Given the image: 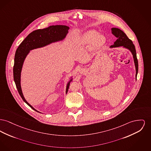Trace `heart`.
<instances>
[{
	"instance_id": "b5f03b06",
	"label": "heart",
	"mask_w": 151,
	"mask_h": 151,
	"mask_svg": "<svg viewBox=\"0 0 151 151\" xmlns=\"http://www.w3.org/2000/svg\"><path fill=\"white\" fill-rule=\"evenodd\" d=\"M95 30H90L87 32L82 37V41L84 44L93 43L96 47H99L104 45L106 42V37L103 35H98Z\"/></svg>"
}]
</instances>
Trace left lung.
<instances>
[{
    "instance_id": "obj_1",
    "label": "left lung",
    "mask_w": 151,
    "mask_h": 151,
    "mask_svg": "<svg viewBox=\"0 0 151 151\" xmlns=\"http://www.w3.org/2000/svg\"><path fill=\"white\" fill-rule=\"evenodd\" d=\"M111 33L112 35L116 36L117 39L114 43V45H111V47H117L120 46H123L129 49L132 53L134 59V62L136 67V78L137 79V74L138 72V60L136 56V52L134 45H133L132 41L128 38V37L121 29L117 28H111Z\"/></svg>"
}]
</instances>
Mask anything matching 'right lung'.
Wrapping results in <instances>:
<instances>
[{"label":"right lung","mask_w":151,"mask_h":151,"mask_svg":"<svg viewBox=\"0 0 151 151\" xmlns=\"http://www.w3.org/2000/svg\"><path fill=\"white\" fill-rule=\"evenodd\" d=\"M69 27L66 26L56 25L51 26L44 29H36L31 32L25 39L20 43L16 51L14 65L13 67L14 80L18 92L23 100L32 109L37 111L31 106L24 98L20 87V73L23 63L27 54L30 50L42 47L51 43L62 40L67 34ZM70 87V82L66 88V93Z\"/></svg>","instance_id":"right-lung-1"}]
</instances>
